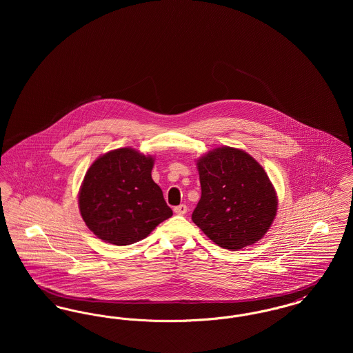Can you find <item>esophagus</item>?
<instances>
[{"label":"esophagus","mask_w":353,"mask_h":353,"mask_svg":"<svg viewBox=\"0 0 353 353\" xmlns=\"http://www.w3.org/2000/svg\"><path fill=\"white\" fill-rule=\"evenodd\" d=\"M173 210H174V213H176V214H179V216H184L185 213L188 212V206L184 205V203H181V205L176 206Z\"/></svg>","instance_id":"34e87169"}]
</instances>
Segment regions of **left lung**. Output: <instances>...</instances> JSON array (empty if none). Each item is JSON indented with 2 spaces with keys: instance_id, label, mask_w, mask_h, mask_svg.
Returning <instances> with one entry per match:
<instances>
[{
  "instance_id": "8db88e82",
  "label": "left lung",
  "mask_w": 353,
  "mask_h": 353,
  "mask_svg": "<svg viewBox=\"0 0 353 353\" xmlns=\"http://www.w3.org/2000/svg\"><path fill=\"white\" fill-rule=\"evenodd\" d=\"M201 199L192 219L216 245L239 250L258 242L275 219L278 196L248 152L219 147L197 160Z\"/></svg>"
}]
</instances>
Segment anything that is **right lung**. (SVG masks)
<instances>
[{
	"mask_svg": "<svg viewBox=\"0 0 353 353\" xmlns=\"http://www.w3.org/2000/svg\"><path fill=\"white\" fill-rule=\"evenodd\" d=\"M153 156L125 147L99 156L84 174L79 212L101 241L127 246L144 239L173 212L152 180Z\"/></svg>",
	"mask_w": 353,
	"mask_h": 353,
	"instance_id": "add662e5",
	"label": "right lung"
}]
</instances>
